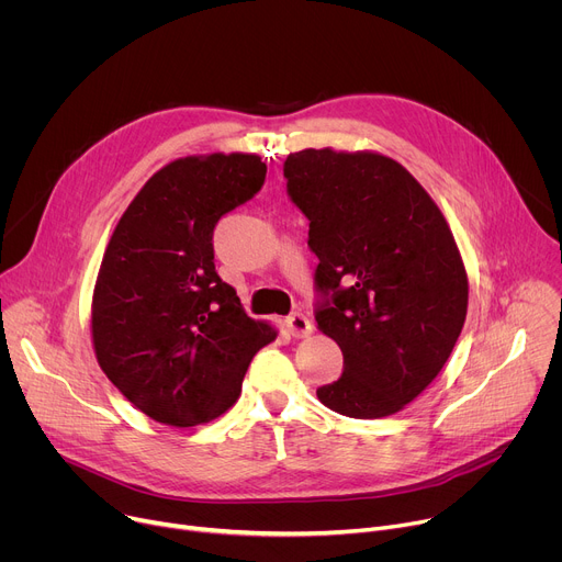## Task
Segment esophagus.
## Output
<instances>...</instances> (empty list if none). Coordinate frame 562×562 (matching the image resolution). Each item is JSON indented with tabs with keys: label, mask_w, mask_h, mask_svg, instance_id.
<instances>
[{
	"label": "esophagus",
	"mask_w": 562,
	"mask_h": 562,
	"mask_svg": "<svg viewBox=\"0 0 562 562\" xmlns=\"http://www.w3.org/2000/svg\"><path fill=\"white\" fill-rule=\"evenodd\" d=\"M285 326L290 330L292 337H308L313 333V324L306 315L301 313H292L288 319H285Z\"/></svg>",
	"instance_id": "esophagus-1"
}]
</instances>
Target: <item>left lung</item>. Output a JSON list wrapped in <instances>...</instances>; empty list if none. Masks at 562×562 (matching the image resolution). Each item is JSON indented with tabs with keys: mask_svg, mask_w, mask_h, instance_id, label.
<instances>
[{
	"mask_svg": "<svg viewBox=\"0 0 562 562\" xmlns=\"http://www.w3.org/2000/svg\"><path fill=\"white\" fill-rule=\"evenodd\" d=\"M283 176L319 258L317 328L344 356L317 398L341 416H392L439 375L463 328L468 274L454 236L386 155L306 148L288 155Z\"/></svg>",
	"mask_w": 562,
	"mask_h": 562,
	"instance_id": "8db88e82",
	"label": "left lung"
}]
</instances>
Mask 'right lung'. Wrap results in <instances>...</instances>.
<instances>
[{
    "label": "right lung",
    "instance_id": "right-lung-1",
    "mask_svg": "<svg viewBox=\"0 0 562 562\" xmlns=\"http://www.w3.org/2000/svg\"><path fill=\"white\" fill-rule=\"evenodd\" d=\"M268 166L251 153L168 161L127 204L92 296L99 367L139 412L172 427L225 414L258 349L277 339L247 317L213 266V227L258 193Z\"/></svg>",
    "mask_w": 562,
    "mask_h": 562
}]
</instances>
